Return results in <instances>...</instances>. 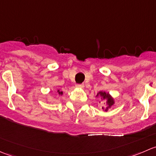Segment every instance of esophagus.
<instances>
[{
    "instance_id": "obj_1",
    "label": "esophagus",
    "mask_w": 156,
    "mask_h": 156,
    "mask_svg": "<svg viewBox=\"0 0 156 156\" xmlns=\"http://www.w3.org/2000/svg\"><path fill=\"white\" fill-rule=\"evenodd\" d=\"M76 87H78V88H81V89H83V88L84 87V84H78L76 85Z\"/></svg>"
}]
</instances>
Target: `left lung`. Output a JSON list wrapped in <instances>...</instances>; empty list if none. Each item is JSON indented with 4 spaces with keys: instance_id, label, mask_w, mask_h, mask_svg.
<instances>
[{
    "instance_id": "left-lung-1",
    "label": "left lung",
    "mask_w": 156,
    "mask_h": 156,
    "mask_svg": "<svg viewBox=\"0 0 156 156\" xmlns=\"http://www.w3.org/2000/svg\"><path fill=\"white\" fill-rule=\"evenodd\" d=\"M98 96H100L103 100H106V105H107V106H106V108L102 107V108H103V109H104L106 112H107L108 108H111L112 106L114 105V103H115L114 99L111 97V95H110L108 93L103 92V91H100V92L97 94V95L96 96V97H98Z\"/></svg>"
}]
</instances>
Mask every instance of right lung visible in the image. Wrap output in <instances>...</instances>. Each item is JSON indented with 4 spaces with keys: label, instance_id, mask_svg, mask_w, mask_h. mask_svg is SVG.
I'll list each match as a JSON object with an SVG mask.
<instances>
[{
    "label": "right lung",
    "instance_id": "add662e5",
    "mask_svg": "<svg viewBox=\"0 0 156 156\" xmlns=\"http://www.w3.org/2000/svg\"><path fill=\"white\" fill-rule=\"evenodd\" d=\"M57 93L59 94V95H62V94H63V93H62V91H60L59 90H57Z\"/></svg>",
    "mask_w": 156,
    "mask_h": 156
}]
</instances>
